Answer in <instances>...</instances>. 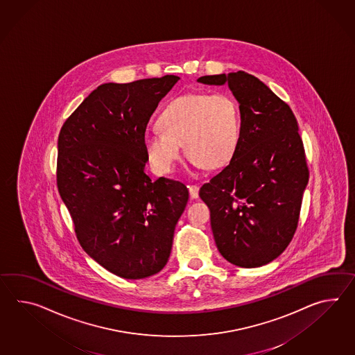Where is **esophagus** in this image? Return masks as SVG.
I'll list each match as a JSON object with an SVG mask.
<instances>
[{"instance_id": "obj_1", "label": "esophagus", "mask_w": 355, "mask_h": 355, "mask_svg": "<svg viewBox=\"0 0 355 355\" xmlns=\"http://www.w3.org/2000/svg\"><path fill=\"white\" fill-rule=\"evenodd\" d=\"M198 186L196 184H191L189 186V196L192 197V198H197L198 197Z\"/></svg>"}]
</instances>
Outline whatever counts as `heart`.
Listing matches in <instances>:
<instances>
[{
  "instance_id": "heart-1",
  "label": "heart",
  "mask_w": 355,
  "mask_h": 355,
  "mask_svg": "<svg viewBox=\"0 0 355 355\" xmlns=\"http://www.w3.org/2000/svg\"><path fill=\"white\" fill-rule=\"evenodd\" d=\"M160 131L144 135L154 168L169 173L181 158V146L197 166L218 168L233 158L241 140V114L225 93H192L174 98L159 113Z\"/></svg>"
}]
</instances>
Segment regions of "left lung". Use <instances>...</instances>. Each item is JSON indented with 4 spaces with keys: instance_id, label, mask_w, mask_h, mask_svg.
Returning <instances> with one entry per match:
<instances>
[{
    "instance_id": "8db88e82",
    "label": "left lung",
    "mask_w": 355,
    "mask_h": 355,
    "mask_svg": "<svg viewBox=\"0 0 355 355\" xmlns=\"http://www.w3.org/2000/svg\"><path fill=\"white\" fill-rule=\"evenodd\" d=\"M228 84L239 103L241 140L220 173L200 189L210 209L221 256L239 268H260L291 243L309 172L291 107L245 71L202 76Z\"/></svg>"
}]
</instances>
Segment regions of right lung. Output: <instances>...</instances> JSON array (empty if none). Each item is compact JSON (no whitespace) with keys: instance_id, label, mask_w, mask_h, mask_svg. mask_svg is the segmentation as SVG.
Wrapping results in <instances>:
<instances>
[{"instance_id":"1","label":"right lung","mask_w":355,"mask_h":355,"mask_svg":"<svg viewBox=\"0 0 355 355\" xmlns=\"http://www.w3.org/2000/svg\"><path fill=\"white\" fill-rule=\"evenodd\" d=\"M178 76L102 84L63 123L57 187L83 250L123 279L158 274L189 201L181 182L145 173L144 135Z\"/></svg>"}]
</instances>
